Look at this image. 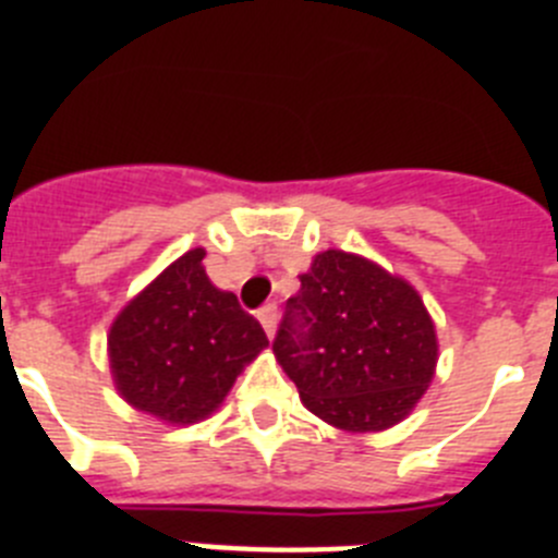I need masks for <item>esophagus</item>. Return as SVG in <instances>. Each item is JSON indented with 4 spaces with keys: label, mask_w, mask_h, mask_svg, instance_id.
Instances as JSON below:
<instances>
[{
    "label": "esophagus",
    "mask_w": 558,
    "mask_h": 558,
    "mask_svg": "<svg viewBox=\"0 0 558 558\" xmlns=\"http://www.w3.org/2000/svg\"><path fill=\"white\" fill-rule=\"evenodd\" d=\"M256 318H259V324L265 327V332H268V338H274L276 332V318H279V313H276V304H265V307H259V313H256Z\"/></svg>",
    "instance_id": "obj_1"
}]
</instances>
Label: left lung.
I'll return each instance as SVG.
<instances>
[{"mask_svg":"<svg viewBox=\"0 0 558 558\" xmlns=\"http://www.w3.org/2000/svg\"><path fill=\"white\" fill-rule=\"evenodd\" d=\"M274 338L307 411L347 433L393 427L425 397L438 340L422 295L366 256H315Z\"/></svg>","mask_w":558,"mask_h":558,"instance_id":"obj_1","label":"left lung"}]
</instances>
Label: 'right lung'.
I'll use <instances>...</instances> for the list:
<instances>
[{
    "mask_svg": "<svg viewBox=\"0 0 558 558\" xmlns=\"http://www.w3.org/2000/svg\"><path fill=\"white\" fill-rule=\"evenodd\" d=\"M192 248L122 307L108 332L113 386L128 405L170 425L220 408L236 374L268 347L234 293L218 290Z\"/></svg>",
    "mask_w": 558,
    "mask_h": 558,
    "instance_id": "add662e5",
    "label": "right lung"
}]
</instances>
